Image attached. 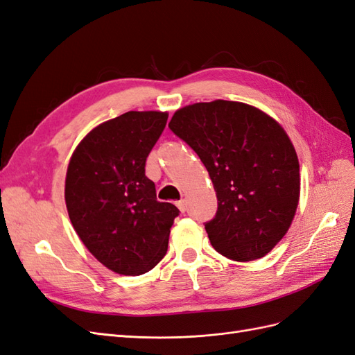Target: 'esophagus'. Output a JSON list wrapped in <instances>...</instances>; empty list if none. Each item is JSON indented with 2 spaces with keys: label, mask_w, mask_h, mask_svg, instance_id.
<instances>
[{
  "label": "esophagus",
  "mask_w": 355,
  "mask_h": 355,
  "mask_svg": "<svg viewBox=\"0 0 355 355\" xmlns=\"http://www.w3.org/2000/svg\"><path fill=\"white\" fill-rule=\"evenodd\" d=\"M176 206H178V209H179L182 213H185V211H187V200H180V201H178V202H176Z\"/></svg>",
  "instance_id": "esophagus-1"
}]
</instances>
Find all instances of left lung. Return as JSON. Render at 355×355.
Masks as SVG:
<instances>
[{
    "label": "left lung",
    "instance_id": "left-lung-1",
    "mask_svg": "<svg viewBox=\"0 0 355 355\" xmlns=\"http://www.w3.org/2000/svg\"><path fill=\"white\" fill-rule=\"evenodd\" d=\"M168 127L197 153L216 191V216L206 223L214 250L239 262L270 253L300 197L297 154L280 123L256 106L218 99L178 110Z\"/></svg>",
    "mask_w": 355,
    "mask_h": 355
}]
</instances>
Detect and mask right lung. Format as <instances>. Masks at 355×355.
Returning a JSON list of instances; mask_svg holds the SVG:
<instances>
[{
  "label": "right lung",
  "instance_id": "add662e5",
  "mask_svg": "<svg viewBox=\"0 0 355 355\" xmlns=\"http://www.w3.org/2000/svg\"><path fill=\"white\" fill-rule=\"evenodd\" d=\"M168 112L128 111L96 125L71 155L65 202L72 227L108 270L141 275L163 259L176 206L157 201L145 163Z\"/></svg>",
  "mask_w": 355,
  "mask_h": 355
}]
</instances>
